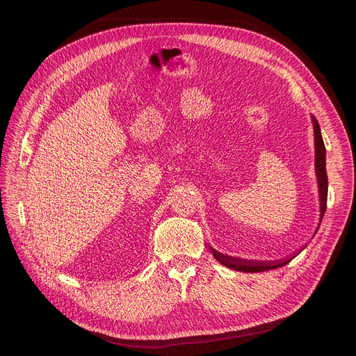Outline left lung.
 Wrapping results in <instances>:
<instances>
[{"mask_svg": "<svg viewBox=\"0 0 356 356\" xmlns=\"http://www.w3.org/2000/svg\"><path fill=\"white\" fill-rule=\"evenodd\" d=\"M312 123H314V135H315V172H316V178H318V190H319V221H322V217H324L325 209H327V196H328V178H327V168H325V145L324 141H322V135H321V127L316 118L312 115ZM319 229V227H318ZM318 232V230H316ZM315 232V233H316ZM211 251L213 257L217 258V261H220L222 266L233 268V270L238 272H246V273H255V272H266V270H272V268L282 267L288 264L294 257H297L298 252L289 255L286 258H282V260H276V261H255V260H243V258L238 257H230V255H224L218 251H215L211 246Z\"/></svg>", "mask_w": 356, "mask_h": 356, "instance_id": "8db88e82", "label": "left lung"}]
</instances>
